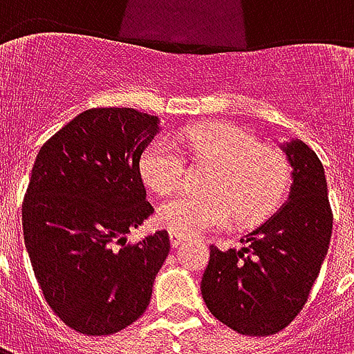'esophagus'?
<instances>
[{
	"instance_id": "esophagus-1",
	"label": "esophagus",
	"mask_w": 354,
	"mask_h": 354,
	"mask_svg": "<svg viewBox=\"0 0 354 354\" xmlns=\"http://www.w3.org/2000/svg\"><path fill=\"white\" fill-rule=\"evenodd\" d=\"M187 239H185V235H180V233H174V231H170V245L174 246V248H178V246L182 245V243H185Z\"/></svg>"
}]
</instances>
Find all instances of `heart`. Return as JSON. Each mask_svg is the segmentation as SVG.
Here are the masks:
<instances>
[{"label":"heart","instance_id":"b5f03b06","mask_svg":"<svg viewBox=\"0 0 354 354\" xmlns=\"http://www.w3.org/2000/svg\"><path fill=\"white\" fill-rule=\"evenodd\" d=\"M184 146L195 161L216 165L207 193L212 197H174L157 208V223L180 235L223 227L231 218L241 225L266 220L281 205L288 167L281 155L260 149L258 140L227 123H207L155 138L142 155V178L153 192H174L184 174Z\"/></svg>","mask_w":354,"mask_h":354}]
</instances>
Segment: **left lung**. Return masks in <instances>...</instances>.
Masks as SVG:
<instances>
[{"instance_id":"obj_1","label":"left lung","mask_w":354,"mask_h":354,"mask_svg":"<svg viewBox=\"0 0 354 354\" xmlns=\"http://www.w3.org/2000/svg\"><path fill=\"white\" fill-rule=\"evenodd\" d=\"M288 161V199L241 250L210 248L201 281L208 311L243 335H271L296 319L317 281L332 237L324 167L299 138L282 142Z\"/></svg>"}]
</instances>
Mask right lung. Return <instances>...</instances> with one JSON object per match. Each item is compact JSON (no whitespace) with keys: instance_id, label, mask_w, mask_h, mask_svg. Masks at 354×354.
Listing matches in <instances>:
<instances>
[{"instance_id":"obj_1","label":"right lung","mask_w":354,"mask_h":354,"mask_svg":"<svg viewBox=\"0 0 354 354\" xmlns=\"http://www.w3.org/2000/svg\"><path fill=\"white\" fill-rule=\"evenodd\" d=\"M159 132V117L138 109H87L35 157L24 245L50 309L81 334H115L138 320L170 252L167 231L127 245L153 214L140 157Z\"/></svg>"}]
</instances>
